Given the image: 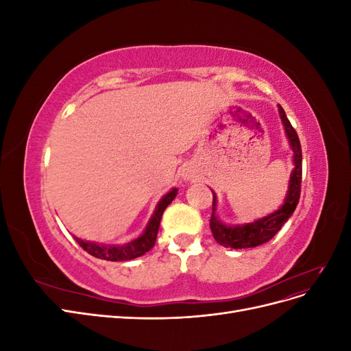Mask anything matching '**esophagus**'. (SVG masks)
<instances>
[{
	"mask_svg": "<svg viewBox=\"0 0 351 351\" xmlns=\"http://www.w3.org/2000/svg\"><path fill=\"white\" fill-rule=\"evenodd\" d=\"M183 178L184 180H187V182H189V180H193L195 178V171H193V169L192 168H190V167H186L184 169H183Z\"/></svg>",
	"mask_w": 351,
	"mask_h": 351,
	"instance_id": "esophagus-1",
	"label": "esophagus"
}]
</instances>
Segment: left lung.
<instances>
[{
  "label": "left lung",
  "instance_id": "left-lung-1",
  "mask_svg": "<svg viewBox=\"0 0 351 351\" xmlns=\"http://www.w3.org/2000/svg\"><path fill=\"white\" fill-rule=\"evenodd\" d=\"M280 119L284 127V132L287 136V141L293 151V171L290 174L289 180V190L284 197L282 205L271 212L267 217H262L254 219L253 222H247V224H236L228 226L226 222H222L217 214L218 209V200L217 193L212 190V217L209 221V227L214 239L224 247L231 249H249L256 247L261 244L269 241L277 232L281 230V227L285 224V221L289 219L293 212L299 204L300 199V186H302V147L299 136H297L295 130L293 129L291 123L289 121L285 115V111L282 110L281 105H278Z\"/></svg>",
  "mask_w": 351,
  "mask_h": 351
}]
</instances>
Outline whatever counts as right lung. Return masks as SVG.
Masks as SVG:
<instances>
[{"label": "right lung", "mask_w": 351, "mask_h": 351, "mask_svg": "<svg viewBox=\"0 0 351 351\" xmlns=\"http://www.w3.org/2000/svg\"><path fill=\"white\" fill-rule=\"evenodd\" d=\"M178 189H171L167 195H164L155 206L154 214L147 222L145 230L139 237L133 239L129 243L124 244H99L95 241L89 240H83L74 236V240H76L80 247L86 250L92 256L98 258V259H105V261H112V262H123V261H132L134 258H139L146 252H149L154 244L156 241V234H158V228H159V222H161L162 214L165 208L171 204L174 197L177 196Z\"/></svg>", "instance_id": "right-lung-1"}]
</instances>
